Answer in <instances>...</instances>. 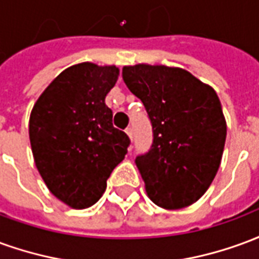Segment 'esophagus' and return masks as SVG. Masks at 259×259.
<instances>
[{
	"mask_svg": "<svg viewBox=\"0 0 259 259\" xmlns=\"http://www.w3.org/2000/svg\"><path fill=\"white\" fill-rule=\"evenodd\" d=\"M126 133H127V136H129L130 139H133V127H132V126H127V127H126Z\"/></svg>",
	"mask_w": 259,
	"mask_h": 259,
	"instance_id": "obj_1",
	"label": "esophagus"
}]
</instances>
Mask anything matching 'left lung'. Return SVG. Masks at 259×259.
<instances>
[{
    "label": "left lung",
    "instance_id": "8db88e82",
    "mask_svg": "<svg viewBox=\"0 0 259 259\" xmlns=\"http://www.w3.org/2000/svg\"><path fill=\"white\" fill-rule=\"evenodd\" d=\"M122 77L151 122L152 144L136 165L152 202L166 209L191 205L211 186L226 140L215 90L185 69L124 66Z\"/></svg>",
    "mask_w": 259,
    "mask_h": 259
}]
</instances>
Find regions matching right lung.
<instances>
[{
  "instance_id": "1",
  "label": "right lung",
  "mask_w": 259,
  "mask_h": 259,
  "mask_svg": "<svg viewBox=\"0 0 259 259\" xmlns=\"http://www.w3.org/2000/svg\"><path fill=\"white\" fill-rule=\"evenodd\" d=\"M118 74L116 66H70L31 111L29 136L37 169L50 191L76 209L100 200L130 146L129 136L113 127L105 104Z\"/></svg>"
}]
</instances>
